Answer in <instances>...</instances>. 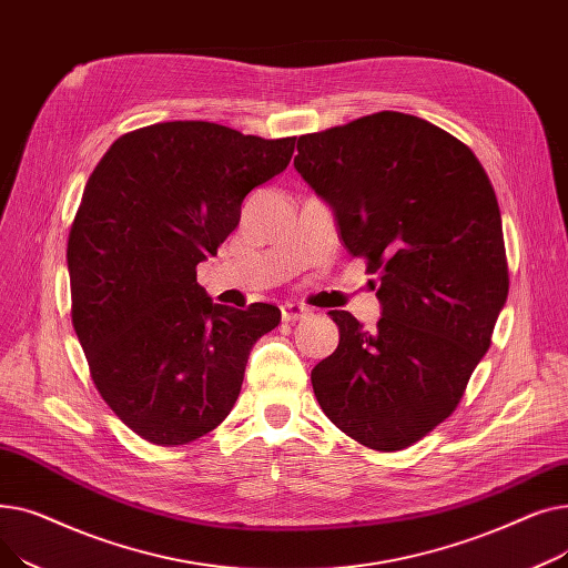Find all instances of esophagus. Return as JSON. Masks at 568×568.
<instances>
[{"mask_svg":"<svg viewBox=\"0 0 568 568\" xmlns=\"http://www.w3.org/2000/svg\"><path fill=\"white\" fill-rule=\"evenodd\" d=\"M281 315L285 322H300L308 315V308L302 304H285V306H281Z\"/></svg>","mask_w":568,"mask_h":568,"instance_id":"1","label":"esophagus"}]
</instances>
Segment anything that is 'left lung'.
Wrapping results in <instances>:
<instances>
[{
    "label": "left lung",
    "mask_w": 568,
    "mask_h": 568,
    "mask_svg": "<svg viewBox=\"0 0 568 568\" xmlns=\"http://www.w3.org/2000/svg\"><path fill=\"white\" fill-rule=\"evenodd\" d=\"M296 152L382 304L373 334L329 311L341 341L311 373L315 398L359 444L407 449L458 407L509 294L493 184L458 138L392 110L302 135Z\"/></svg>",
    "instance_id": "left-lung-1"
}]
</instances>
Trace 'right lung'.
<instances>
[{"label":"right lung","instance_id":"1","mask_svg":"<svg viewBox=\"0 0 568 568\" xmlns=\"http://www.w3.org/2000/svg\"><path fill=\"white\" fill-rule=\"evenodd\" d=\"M294 140L163 122L114 140L89 176L67 248L71 320L99 394L146 442L214 430L251 347L281 322L272 304H214L195 266L239 225L244 197L287 168Z\"/></svg>","mask_w":568,"mask_h":568}]
</instances>
